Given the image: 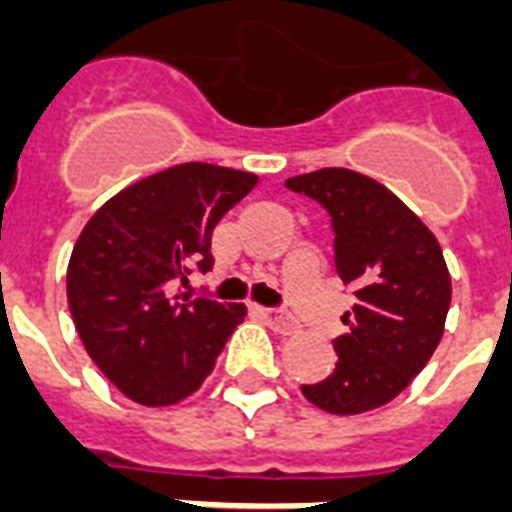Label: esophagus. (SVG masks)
I'll return each mask as SVG.
<instances>
[{
	"instance_id": "esophagus-1",
	"label": "esophagus",
	"mask_w": 512,
	"mask_h": 512,
	"mask_svg": "<svg viewBox=\"0 0 512 512\" xmlns=\"http://www.w3.org/2000/svg\"><path fill=\"white\" fill-rule=\"evenodd\" d=\"M260 317H263L265 322H268V325H271L279 335H292L295 330H298V325H295L290 317H284V314H276V311H271V308H260Z\"/></svg>"
}]
</instances>
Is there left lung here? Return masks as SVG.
Instances as JSON below:
<instances>
[{"label":"left lung","instance_id":"obj_1","mask_svg":"<svg viewBox=\"0 0 512 512\" xmlns=\"http://www.w3.org/2000/svg\"><path fill=\"white\" fill-rule=\"evenodd\" d=\"M284 185L327 212L335 271L354 295L346 333L333 341L335 370L300 389L308 403L338 416L381 408L443 338L451 276L438 239L395 193L357 171L319 169Z\"/></svg>","mask_w":512,"mask_h":512}]
</instances>
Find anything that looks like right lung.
<instances>
[{
  "label": "right lung",
  "mask_w": 512,
  "mask_h": 512,
  "mask_svg": "<svg viewBox=\"0 0 512 512\" xmlns=\"http://www.w3.org/2000/svg\"><path fill=\"white\" fill-rule=\"evenodd\" d=\"M257 185L249 171L179 163L109 198L66 268L74 327L96 368L142 405L193 395L212 373L244 303L171 295L212 271V230Z\"/></svg>",
  "instance_id": "add662e5"
}]
</instances>
